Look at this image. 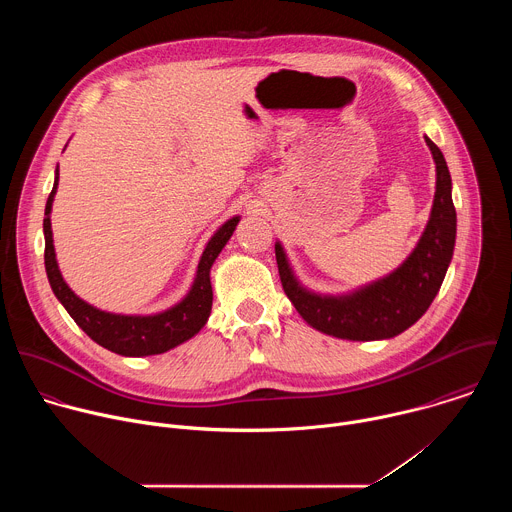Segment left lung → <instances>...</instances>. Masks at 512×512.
Returning <instances> with one entry per match:
<instances>
[{
	"mask_svg": "<svg viewBox=\"0 0 512 512\" xmlns=\"http://www.w3.org/2000/svg\"><path fill=\"white\" fill-rule=\"evenodd\" d=\"M425 141L437 170L433 208L421 241L397 271L350 296L322 298L310 294L296 281L281 245H275V259L285 296L316 330L346 340L393 338L413 326L440 291L454 255L456 208L444 154L429 137H425Z\"/></svg>",
	"mask_w": 512,
	"mask_h": 512,
	"instance_id": "1",
	"label": "left lung"
}]
</instances>
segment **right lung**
<instances>
[{
    "label": "right lung",
    "instance_id": "1",
    "mask_svg": "<svg viewBox=\"0 0 512 512\" xmlns=\"http://www.w3.org/2000/svg\"><path fill=\"white\" fill-rule=\"evenodd\" d=\"M58 186V170L54 178L52 192L46 200L44 210V265L48 273L50 287L54 296L60 300V304L66 308L70 318L87 332L91 340L101 344L103 348L123 354V356H148V354H162L184 340L192 338L200 332V328L206 324L212 308V285H210V267L218 253L223 251L227 241L231 239L239 216L231 218L221 229L214 233V237L208 241L200 263L196 271L194 285L190 294L174 308L156 314V316H119L101 312L81 298L72 294L70 287L64 283L56 257H54V245H52V229H50V210L52 200Z\"/></svg>",
    "mask_w": 512,
    "mask_h": 512
}]
</instances>
